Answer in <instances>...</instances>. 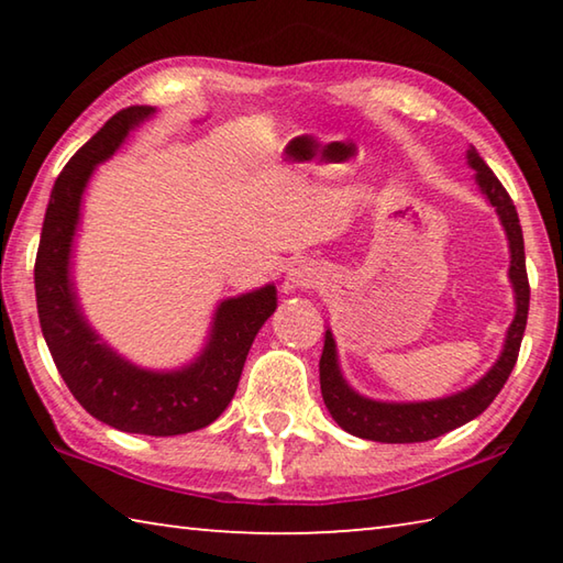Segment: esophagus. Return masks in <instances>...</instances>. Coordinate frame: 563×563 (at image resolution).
Here are the masks:
<instances>
[{
  "label": "esophagus",
  "mask_w": 563,
  "mask_h": 563,
  "mask_svg": "<svg viewBox=\"0 0 563 563\" xmlns=\"http://www.w3.org/2000/svg\"><path fill=\"white\" fill-rule=\"evenodd\" d=\"M312 280H310V275L308 273H302V271H292L290 273V278H288V288H295V285H310Z\"/></svg>",
  "instance_id": "obj_1"
}]
</instances>
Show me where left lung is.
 Here are the masks:
<instances>
[{
  "instance_id": "left-lung-1",
  "label": "left lung",
  "mask_w": 563,
  "mask_h": 563,
  "mask_svg": "<svg viewBox=\"0 0 563 563\" xmlns=\"http://www.w3.org/2000/svg\"><path fill=\"white\" fill-rule=\"evenodd\" d=\"M470 164L476 168V184L489 198V203L497 208L504 228L509 235L511 247V268L509 278L517 290V318H514L507 345L497 365L489 369L487 377H482L474 387L464 389V393L434 399V402H417V405H387V402H373L352 393L345 385L338 360H335V340H332L330 330L325 332V347L320 355V389L322 399L330 415L342 430L362 437V440L373 442H387V444H407V442H427L434 437L446 434L470 422V419L479 417L487 409L494 397L501 393L507 385L514 365H517L519 347L523 330H527V316H529V278H527V255H523V235L519 225L517 208H514L511 196L501 180L494 176V170L484 164V158L476 154V148L470 151Z\"/></svg>"
}]
</instances>
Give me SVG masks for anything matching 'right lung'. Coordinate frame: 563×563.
Instances as JSON below:
<instances>
[{
    "instance_id": "obj_1",
    "label": "right lung",
    "mask_w": 563,
    "mask_h": 563,
    "mask_svg": "<svg viewBox=\"0 0 563 563\" xmlns=\"http://www.w3.org/2000/svg\"><path fill=\"white\" fill-rule=\"evenodd\" d=\"M151 107H129L103 123L69 158L46 208L34 288L40 325L66 387L91 417L121 432L174 437L196 432L221 417L241 379L247 350L275 308L273 285L225 300L201 357L180 373L156 375L123 362L101 345L76 308L69 285V247L84 186L99 161L109 158Z\"/></svg>"
}]
</instances>
